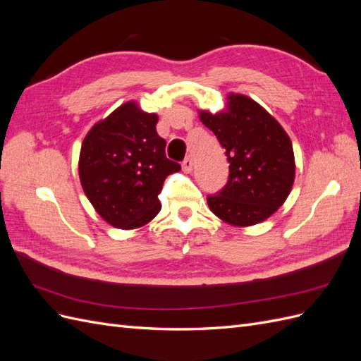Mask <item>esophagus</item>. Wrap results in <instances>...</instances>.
<instances>
[{
	"mask_svg": "<svg viewBox=\"0 0 361 361\" xmlns=\"http://www.w3.org/2000/svg\"><path fill=\"white\" fill-rule=\"evenodd\" d=\"M192 166H194V162H192V158H191V157H187V158H185V159L182 161V169H183V171L190 173V171L192 170Z\"/></svg>",
	"mask_w": 361,
	"mask_h": 361,
	"instance_id": "1",
	"label": "esophagus"
}]
</instances>
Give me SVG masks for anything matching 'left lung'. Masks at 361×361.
<instances>
[{"instance_id": "1", "label": "left lung", "mask_w": 361, "mask_h": 361, "mask_svg": "<svg viewBox=\"0 0 361 361\" xmlns=\"http://www.w3.org/2000/svg\"><path fill=\"white\" fill-rule=\"evenodd\" d=\"M227 105V113L200 111L228 161V180L207 195V204L228 224L253 226L288 199L295 178L292 143L277 120L250 97L232 93Z\"/></svg>"}]
</instances>
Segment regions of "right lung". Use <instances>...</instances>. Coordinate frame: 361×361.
Instances as JSON below:
<instances>
[{"instance_id": "1", "label": "right lung", "mask_w": 361, "mask_h": 361, "mask_svg": "<svg viewBox=\"0 0 361 361\" xmlns=\"http://www.w3.org/2000/svg\"><path fill=\"white\" fill-rule=\"evenodd\" d=\"M157 123V114L126 102L96 123L82 141V190L97 214L114 227L149 223L161 211L158 194L164 180L180 170L166 157V140L158 135Z\"/></svg>"}]
</instances>
